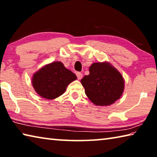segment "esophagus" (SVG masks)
Segmentation results:
<instances>
[{
	"label": "esophagus",
	"mask_w": 157,
	"mask_h": 157,
	"mask_svg": "<svg viewBox=\"0 0 157 157\" xmlns=\"http://www.w3.org/2000/svg\"><path fill=\"white\" fill-rule=\"evenodd\" d=\"M76 75H77V78H78V79H81L82 78V73L80 72H78L76 73Z\"/></svg>",
	"instance_id": "esophagus-1"
}]
</instances>
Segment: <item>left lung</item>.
I'll list each match as a JSON object with an SVG mask.
<instances>
[{
	"instance_id": "1",
	"label": "left lung",
	"mask_w": 157,
	"mask_h": 157,
	"mask_svg": "<svg viewBox=\"0 0 157 157\" xmlns=\"http://www.w3.org/2000/svg\"><path fill=\"white\" fill-rule=\"evenodd\" d=\"M85 94L95 105L108 106L123 94L124 79L121 74L107 62L94 63L89 75L82 79Z\"/></svg>"
}]
</instances>
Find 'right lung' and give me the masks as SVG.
I'll return each mask as SVG.
<instances>
[{"mask_svg":"<svg viewBox=\"0 0 157 157\" xmlns=\"http://www.w3.org/2000/svg\"><path fill=\"white\" fill-rule=\"evenodd\" d=\"M76 79L75 74L66 68L62 62H55L34 73L32 82L39 95L52 100L62 95L68 85Z\"/></svg>","mask_w":157,"mask_h":157,"instance_id":"1","label":"right lung"}]
</instances>
